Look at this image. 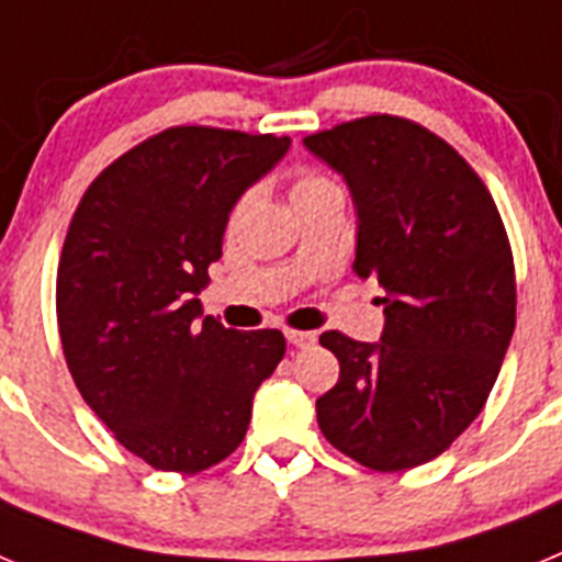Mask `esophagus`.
<instances>
[{
  "label": "esophagus",
  "instance_id": "esophagus-1",
  "mask_svg": "<svg viewBox=\"0 0 562 562\" xmlns=\"http://www.w3.org/2000/svg\"><path fill=\"white\" fill-rule=\"evenodd\" d=\"M315 331H301V329H286V340L292 342V346H297V349H301V346H312V342H315Z\"/></svg>",
  "mask_w": 562,
  "mask_h": 562
}]
</instances>
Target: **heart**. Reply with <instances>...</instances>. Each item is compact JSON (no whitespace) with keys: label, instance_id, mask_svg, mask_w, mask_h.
Returning a JSON list of instances; mask_svg holds the SVG:
<instances>
[{"label":"heart","instance_id":"heart-1","mask_svg":"<svg viewBox=\"0 0 562 562\" xmlns=\"http://www.w3.org/2000/svg\"><path fill=\"white\" fill-rule=\"evenodd\" d=\"M335 191H340V188H337V182L329 180L326 173L315 171V168H295V173H292L290 193H292V202H295V207L306 205V202H312V200H321V196H326V193H335ZM250 202H252V191H245L236 202H233L231 227H236L238 222H241V216L247 213Z\"/></svg>","mask_w":562,"mask_h":562}]
</instances>
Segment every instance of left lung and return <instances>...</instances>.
<instances>
[{"mask_svg": "<svg viewBox=\"0 0 562 562\" xmlns=\"http://www.w3.org/2000/svg\"><path fill=\"white\" fill-rule=\"evenodd\" d=\"M346 177L357 205L355 272L385 290L380 342L324 331L340 376L317 425L376 473L436 459L473 425L515 331L509 236L473 166L396 114L304 137Z\"/></svg>", "mask_w": 562, "mask_h": 562, "instance_id": "1", "label": "left lung"}]
</instances>
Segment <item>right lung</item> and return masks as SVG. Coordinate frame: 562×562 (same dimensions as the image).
<instances>
[{"label":"right lung","instance_id":"obj_1","mask_svg":"<svg viewBox=\"0 0 562 562\" xmlns=\"http://www.w3.org/2000/svg\"><path fill=\"white\" fill-rule=\"evenodd\" d=\"M290 137L216 126L151 134L83 191L56 276L67 369L128 453L193 475L241 445L252 394L286 351L278 329L236 331L196 292L222 256L233 202Z\"/></svg>","mask_w":562,"mask_h":562}]
</instances>
